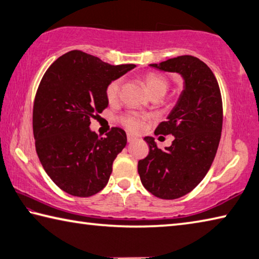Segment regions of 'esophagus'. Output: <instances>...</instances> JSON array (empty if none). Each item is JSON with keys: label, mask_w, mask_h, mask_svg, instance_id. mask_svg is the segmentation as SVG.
Here are the masks:
<instances>
[{"label": "esophagus", "mask_w": 259, "mask_h": 259, "mask_svg": "<svg viewBox=\"0 0 259 259\" xmlns=\"http://www.w3.org/2000/svg\"><path fill=\"white\" fill-rule=\"evenodd\" d=\"M126 139H128V143H133V142H135L136 139H137V137H136V136H134V135H131V134H128V135H126Z\"/></svg>", "instance_id": "esophagus-1"}]
</instances>
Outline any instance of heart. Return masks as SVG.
<instances>
[{
	"label": "heart",
	"mask_w": 259,
	"mask_h": 259,
	"mask_svg": "<svg viewBox=\"0 0 259 259\" xmlns=\"http://www.w3.org/2000/svg\"><path fill=\"white\" fill-rule=\"evenodd\" d=\"M144 82L147 87V90L150 91L152 96L156 94H165V91L168 90V80L164 76L160 75V74L156 73H148L144 76ZM121 89V80L120 78H116V80H113L109 82L106 87V98L109 103L116 102L117 98H119ZM146 114H138V113H128L125 115L121 116V123L123 124L126 129L129 131H133V133H138V131L142 130L144 126V123L147 120Z\"/></svg>",
	"instance_id": "obj_1"
}]
</instances>
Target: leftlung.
Masks as SVG:
<instances>
[{"label":"left lung","instance_id":"left-lung-1","mask_svg":"<svg viewBox=\"0 0 259 259\" xmlns=\"http://www.w3.org/2000/svg\"><path fill=\"white\" fill-rule=\"evenodd\" d=\"M150 66L178 73L184 80L176 105L154 133L172 135V144L161 150L154 138L145 137L150 153L138 161L144 187L157 198L174 200L198 186L211 166L222 134V96L211 69L196 57L179 56Z\"/></svg>","mask_w":259,"mask_h":259}]
</instances>
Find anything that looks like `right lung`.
<instances>
[{
    "label": "right lung",
    "instance_id": "right-lung-1",
    "mask_svg": "<svg viewBox=\"0 0 259 259\" xmlns=\"http://www.w3.org/2000/svg\"><path fill=\"white\" fill-rule=\"evenodd\" d=\"M135 67L114 66L73 50L54 61L43 75L33 107L35 147L48 176L68 194L87 198L108 183L126 135L115 126L99 138L90 130V120L108 106V83Z\"/></svg>",
    "mask_w": 259,
    "mask_h": 259
}]
</instances>
